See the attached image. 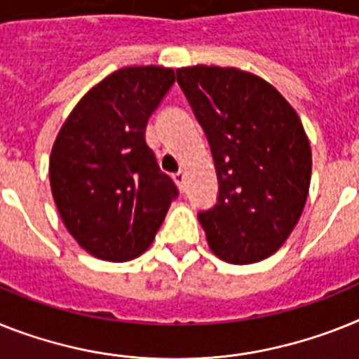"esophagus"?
<instances>
[{"label": "esophagus", "mask_w": 359, "mask_h": 359, "mask_svg": "<svg viewBox=\"0 0 359 359\" xmlns=\"http://www.w3.org/2000/svg\"><path fill=\"white\" fill-rule=\"evenodd\" d=\"M173 180L177 182L179 189H184V186H186V173H184V171H179V173H175Z\"/></svg>", "instance_id": "34e87169"}]
</instances>
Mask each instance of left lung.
Wrapping results in <instances>:
<instances>
[{
	"label": "left lung",
	"mask_w": 359,
	"mask_h": 359,
	"mask_svg": "<svg viewBox=\"0 0 359 359\" xmlns=\"http://www.w3.org/2000/svg\"><path fill=\"white\" fill-rule=\"evenodd\" d=\"M177 82L212 146L219 201L198 213L221 261L252 264L296 228L310 188L312 149L299 114L254 72L219 65L177 69Z\"/></svg>",
	"instance_id": "1"
}]
</instances>
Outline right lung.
<instances>
[{
  "instance_id": "obj_1",
  "label": "right lung",
  "mask_w": 359,
  "mask_h": 359,
  "mask_svg": "<svg viewBox=\"0 0 359 359\" xmlns=\"http://www.w3.org/2000/svg\"><path fill=\"white\" fill-rule=\"evenodd\" d=\"M173 82L168 67L118 69L80 98L56 135L50 191L72 239L93 257L142 255L177 195L146 144L147 120Z\"/></svg>"
}]
</instances>
